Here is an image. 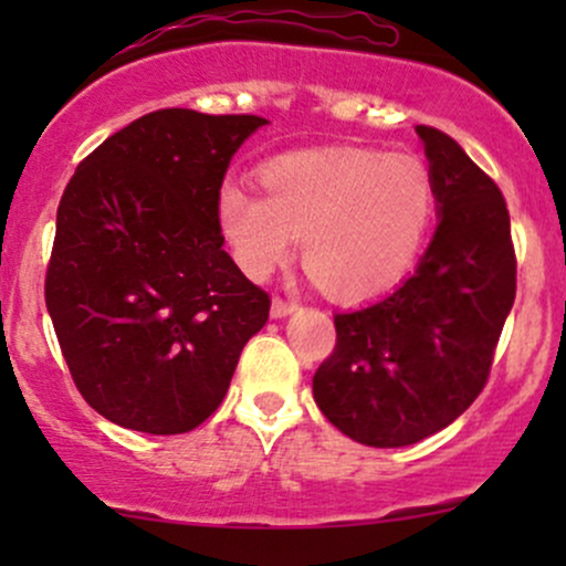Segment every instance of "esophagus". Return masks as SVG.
Listing matches in <instances>:
<instances>
[{"label": "esophagus", "instance_id": "1", "mask_svg": "<svg viewBox=\"0 0 566 566\" xmlns=\"http://www.w3.org/2000/svg\"><path fill=\"white\" fill-rule=\"evenodd\" d=\"M297 308L295 301H284V297H274V303H271V316L274 319H282V316L292 314V311Z\"/></svg>", "mask_w": 566, "mask_h": 566}]
</instances>
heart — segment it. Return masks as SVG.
Returning <instances> with one entry per match:
<instances>
[{
    "mask_svg": "<svg viewBox=\"0 0 566 566\" xmlns=\"http://www.w3.org/2000/svg\"><path fill=\"white\" fill-rule=\"evenodd\" d=\"M265 193L220 186L218 220L233 261L263 279L301 237V261L337 301H367L412 271L437 212L423 159L367 148H314L263 165Z\"/></svg>",
    "mask_w": 566,
    "mask_h": 566,
    "instance_id": "1",
    "label": "heart"
}]
</instances>
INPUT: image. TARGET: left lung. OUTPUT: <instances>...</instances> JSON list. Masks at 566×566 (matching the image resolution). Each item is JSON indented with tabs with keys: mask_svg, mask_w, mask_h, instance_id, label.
Segmentation results:
<instances>
[{
	"mask_svg": "<svg viewBox=\"0 0 566 566\" xmlns=\"http://www.w3.org/2000/svg\"><path fill=\"white\" fill-rule=\"evenodd\" d=\"M415 129L437 188V233L401 287L335 314V348L314 375L324 418L367 447L415 444L460 418L486 386L516 297L497 184L447 133Z\"/></svg>",
	"mask_w": 566,
	"mask_h": 566,
	"instance_id": "obj_1",
	"label": "left lung"
}]
</instances>
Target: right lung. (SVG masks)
I'll return each instance as SVG.
<instances>
[{
    "instance_id": "add662e5",
    "label": "right lung",
    "mask_w": 566,
    "mask_h": 566,
    "mask_svg": "<svg viewBox=\"0 0 566 566\" xmlns=\"http://www.w3.org/2000/svg\"><path fill=\"white\" fill-rule=\"evenodd\" d=\"M252 114L161 108L80 161L57 205L44 301L95 412L186 433L220 407L269 292L223 250L218 193Z\"/></svg>"
}]
</instances>
